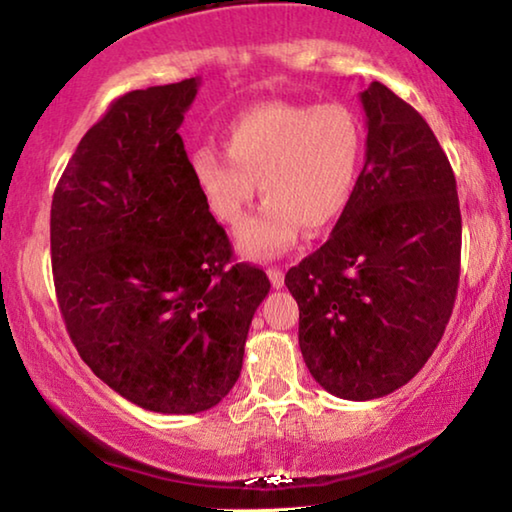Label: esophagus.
Returning <instances> with one entry per match:
<instances>
[{
	"instance_id": "esophagus-1",
	"label": "esophagus",
	"mask_w": 512,
	"mask_h": 512,
	"mask_svg": "<svg viewBox=\"0 0 512 512\" xmlns=\"http://www.w3.org/2000/svg\"><path fill=\"white\" fill-rule=\"evenodd\" d=\"M266 273H269L271 285L276 287V289H280L282 285H285V273H282V271L278 269V266H269V271H266Z\"/></svg>"
}]
</instances>
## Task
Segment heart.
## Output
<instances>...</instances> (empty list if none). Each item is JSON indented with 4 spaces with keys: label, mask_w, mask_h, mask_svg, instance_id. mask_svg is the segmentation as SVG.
<instances>
[{
    "label": "heart",
    "mask_w": 512,
    "mask_h": 512,
    "mask_svg": "<svg viewBox=\"0 0 512 512\" xmlns=\"http://www.w3.org/2000/svg\"><path fill=\"white\" fill-rule=\"evenodd\" d=\"M363 128L342 103H262L225 131V156L197 147L188 170L213 218L239 225L259 183L264 207L239 232L246 257L285 253L301 230L322 232L352 202Z\"/></svg>",
    "instance_id": "heart-1"
}]
</instances>
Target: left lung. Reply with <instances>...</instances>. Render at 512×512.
<instances>
[{
	"instance_id": "8db88e82",
	"label": "left lung",
	"mask_w": 512,
	"mask_h": 512,
	"mask_svg": "<svg viewBox=\"0 0 512 512\" xmlns=\"http://www.w3.org/2000/svg\"><path fill=\"white\" fill-rule=\"evenodd\" d=\"M365 165L331 239L292 266L310 375L345 400L407 384L432 356L460 282L453 167L427 121L391 89L361 91Z\"/></svg>"
}]
</instances>
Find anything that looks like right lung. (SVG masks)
I'll use <instances>...</instances> for the list:
<instances>
[{"label": "right lung", "instance_id": "obj_1", "mask_svg": "<svg viewBox=\"0 0 512 512\" xmlns=\"http://www.w3.org/2000/svg\"><path fill=\"white\" fill-rule=\"evenodd\" d=\"M200 80L128 91L82 137L52 195L66 331L94 375L158 414L207 411L241 375L266 273L232 243L188 170L179 126Z\"/></svg>", "mask_w": 512, "mask_h": 512}]
</instances>
